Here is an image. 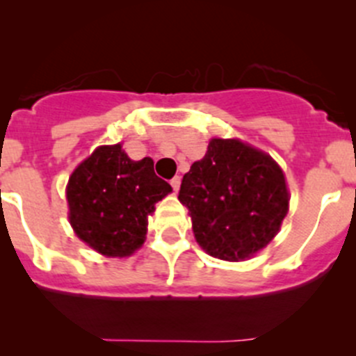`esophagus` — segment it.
Returning a JSON list of instances; mask_svg holds the SVG:
<instances>
[{
  "instance_id": "34e87169",
  "label": "esophagus",
  "mask_w": 356,
  "mask_h": 356,
  "mask_svg": "<svg viewBox=\"0 0 356 356\" xmlns=\"http://www.w3.org/2000/svg\"><path fill=\"white\" fill-rule=\"evenodd\" d=\"M170 186L174 188V191L177 193L179 188H181V177H179V175H175V177L170 181Z\"/></svg>"
}]
</instances>
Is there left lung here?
Returning a JSON list of instances; mask_svg holds the SVG:
<instances>
[{
	"label": "left lung",
	"mask_w": 356,
	"mask_h": 356,
	"mask_svg": "<svg viewBox=\"0 0 356 356\" xmlns=\"http://www.w3.org/2000/svg\"><path fill=\"white\" fill-rule=\"evenodd\" d=\"M179 201L208 254L239 261L274 239L289 193L279 165L238 139H211L203 160L182 177Z\"/></svg>",
	"instance_id": "obj_1"
}]
</instances>
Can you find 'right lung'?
Returning <instances> with one entry per match:
<instances>
[{
  "instance_id": "obj_1",
  "label": "right lung",
  "mask_w": 356,
  "mask_h": 356,
  "mask_svg": "<svg viewBox=\"0 0 356 356\" xmlns=\"http://www.w3.org/2000/svg\"><path fill=\"white\" fill-rule=\"evenodd\" d=\"M172 191L152 158L131 160L120 145L102 146L68 179L67 200L75 234L106 257H129L145 243L148 215Z\"/></svg>"
}]
</instances>
